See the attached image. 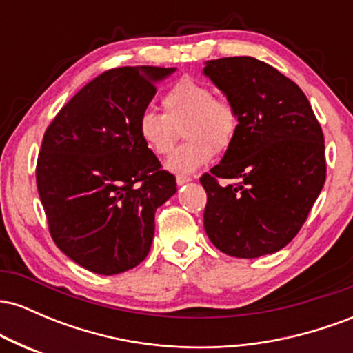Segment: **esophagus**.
Wrapping results in <instances>:
<instances>
[{
  "mask_svg": "<svg viewBox=\"0 0 353 353\" xmlns=\"http://www.w3.org/2000/svg\"><path fill=\"white\" fill-rule=\"evenodd\" d=\"M176 181H177V185H184L190 181V177L189 176H177Z\"/></svg>",
  "mask_w": 353,
  "mask_h": 353,
  "instance_id": "esophagus-1",
  "label": "esophagus"
}]
</instances>
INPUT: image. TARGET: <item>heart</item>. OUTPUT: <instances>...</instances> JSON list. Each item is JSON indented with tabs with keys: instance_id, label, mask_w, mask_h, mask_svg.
Wrapping results in <instances>:
<instances>
[{
	"instance_id": "1",
	"label": "heart",
	"mask_w": 353,
	"mask_h": 353,
	"mask_svg": "<svg viewBox=\"0 0 353 353\" xmlns=\"http://www.w3.org/2000/svg\"><path fill=\"white\" fill-rule=\"evenodd\" d=\"M163 112L144 109L137 117V134L156 156H168L182 123L185 141L171 154L165 168L189 174L209 163L214 154L225 152L236 141L239 116L232 103L214 96L212 88L192 78H182L161 99Z\"/></svg>"
}]
</instances>
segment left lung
Wrapping results in <instances>:
<instances>
[{
	"label": "left lung",
	"mask_w": 353,
	"mask_h": 353,
	"mask_svg": "<svg viewBox=\"0 0 353 353\" xmlns=\"http://www.w3.org/2000/svg\"><path fill=\"white\" fill-rule=\"evenodd\" d=\"M204 74L239 116L234 144L201 177L205 234L232 257L274 254L297 236L323 188L322 128L302 89L264 61L214 59ZM219 179L239 182L221 186Z\"/></svg>",
	"instance_id": "1"
}]
</instances>
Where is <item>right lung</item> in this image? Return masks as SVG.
I'll list each match as a JSON object with an SVG mask.
<instances>
[{
    "instance_id": "obj_1",
    "label": "right lung",
    "mask_w": 353,
    "mask_h": 353,
    "mask_svg": "<svg viewBox=\"0 0 353 353\" xmlns=\"http://www.w3.org/2000/svg\"><path fill=\"white\" fill-rule=\"evenodd\" d=\"M174 68L124 66L88 83L44 132L36 184L54 244L101 275L144 261L154 214L176 177L137 134V117Z\"/></svg>"
}]
</instances>
